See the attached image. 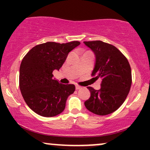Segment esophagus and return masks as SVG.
<instances>
[{
	"mask_svg": "<svg viewBox=\"0 0 150 150\" xmlns=\"http://www.w3.org/2000/svg\"><path fill=\"white\" fill-rule=\"evenodd\" d=\"M82 88V87H80V86H79V85H75V89H77V90H78V89H81Z\"/></svg>",
	"mask_w": 150,
	"mask_h": 150,
	"instance_id": "obj_1",
	"label": "esophagus"
}]
</instances>
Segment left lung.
Here are the masks:
<instances>
[{"label": "left lung", "instance_id": "obj_1", "mask_svg": "<svg viewBox=\"0 0 150 150\" xmlns=\"http://www.w3.org/2000/svg\"><path fill=\"white\" fill-rule=\"evenodd\" d=\"M95 55V65L92 75L101 79V89L87 88L91 93L85 106L99 116L114 112L124 102L132 84L131 68L128 61L111 44L101 42H84Z\"/></svg>", "mask_w": 150, "mask_h": 150}]
</instances>
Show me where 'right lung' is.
I'll return each mask as SVG.
<instances>
[{"label":"right lung","instance_id":"1","mask_svg":"<svg viewBox=\"0 0 150 150\" xmlns=\"http://www.w3.org/2000/svg\"><path fill=\"white\" fill-rule=\"evenodd\" d=\"M80 42L60 44L46 42L32 48L22 59L20 68V89L26 104L44 117L60 114L68 97L75 92L74 85H63L53 79V71L59 70L70 51Z\"/></svg>","mask_w":150,"mask_h":150}]
</instances>
